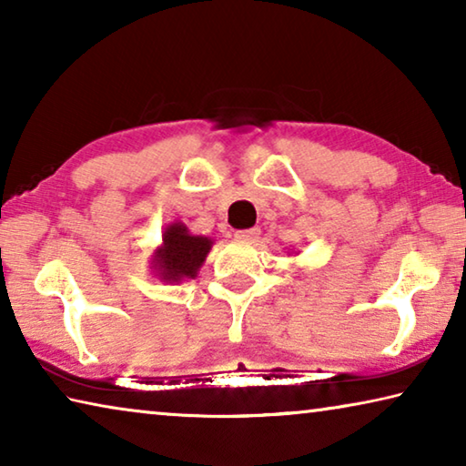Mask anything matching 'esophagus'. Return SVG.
<instances>
[{
  "mask_svg": "<svg viewBox=\"0 0 466 466\" xmlns=\"http://www.w3.org/2000/svg\"><path fill=\"white\" fill-rule=\"evenodd\" d=\"M258 236H261V230H258V228H248V230L236 232L234 238L238 242H255Z\"/></svg>",
  "mask_w": 466,
  "mask_h": 466,
  "instance_id": "1",
  "label": "esophagus"
}]
</instances>
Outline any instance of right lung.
I'll list each match as a JSON object with an SVG mask.
<instances>
[{"instance_id":"obj_1","label":"right lung","mask_w":466,"mask_h":466,"mask_svg":"<svg viewBox=\"0 0 466 466\" xmlns=\"http://www.w3.org/2000/svg\"><path fill=\"white\" fill-rule=\"evenodd\" d=\"M214 240L203 234H191L183 222H172L162 232L160 247L152 255V271L160 281L180 283L195 279L208 258Z\"/></svg>"}]
</instances>
